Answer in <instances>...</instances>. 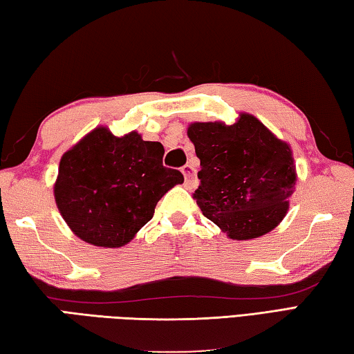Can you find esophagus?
Instances as JSON below:
<instances>
[{"label": "esophagus", "mask_w": 354, "mask_h": 354, "mask_svg": "<svg viewBox=\"0 0 354 354\" xmlns=\"http://www.w3.org/2000/svg\"><path fill=\"white\" fill-rule=\"evenodd\" d=\"M183 175L185 178V185H187V187H195V185H196V175H195L194 167H192L190 164L184 165L183 167Z\"/></svg>", "instance_id": "esophagus-1"}]
</instances>
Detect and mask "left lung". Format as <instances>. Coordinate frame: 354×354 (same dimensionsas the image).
<instances>
[{"instance_id": "obj_1", "label": "left lung", "mask_w": 354, "mask_h": 354, "mask_svg": "<svg viewBox=\"0 0 354 354\" xmlns=\"http://www.w3.org/2000/svg\"><path fill=\"white\" fill-rule=\"evenodd\" d=\"M187 136L201 162L194 198L229 239H257L283 220L297 179L286 142L248 113L234 125L195 122Z\"/></svg>"}]
</instances>
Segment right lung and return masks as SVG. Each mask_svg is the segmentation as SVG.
<instances>
[{
	"instance_id": "1",
	"label": "right lung",
	"mask_w": 354,
	"mask_h": 354,
	"mask_svg": "<svg viewBox=\"0 0 354 354\" xmlns=\"http://www.w3.org/2000/svg\"><path fill=\"white\" fill-rule=\"evenodd\" d=\"M164 147L131 131L118 138L94 128L60 159L54 196L63 220L80 240L120 248L149 223L160 198L183 173L162 165Z\"/></svg>"
}]
</instances>
